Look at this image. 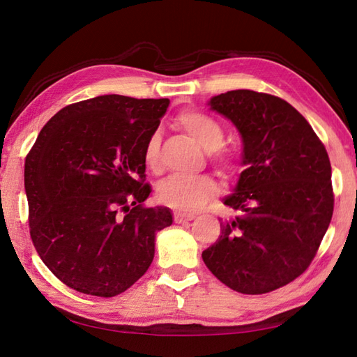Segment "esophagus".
Masks as SVG:
<instances>
[{
  "instance_id": "1",
  "label": "esophagus",
  "mask_w": 357,
  "mask_h": 357,
  "mask_svg": "<svg viewBox=\"0 0 357 357\" xmlns=\"http://www.w3.org/2000/svg\"><path fill=\"white\" fill-rule=\"evenodd\" d=\"M195 216L193 215H185V213H174L173 215V221L176 224H183V222H187V221H193Z\"/></svg>"
}]
</instances>
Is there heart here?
<instances>
[{
	"label": "heart",
	"instance_id": "heart-1",
	"mask_svg": "<svg viewBox=\"0 0 357 357\" xmlns=\"http://www.w3.org/2000/svg\"><path fill=\"white\" fill-rule=\"evenodd\" d=\"M173 127L198 142L210 151V161L225 176H233L238 172L241 159L233 150L224 147L225 128L213 116L196 109H184L173 118ZM144 164L151 173L161 172V136L151 133L142 151ZM218 193V185L213 178L196 176L183 178L172 176L165 179L158 188V201L174 210L196 211L213 199Z\"/></svg>",
	"mask_w": 357,
	"mask_h": 357
}]
</instances>
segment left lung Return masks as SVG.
I'll return each mask as SVG.
<instances>
[{"label": "left lung", "instance_id": "1", "mask_svg": "<svg viewBox=\"0 0 357 357\" xmlns=\"http://www.w3.org/2000/svg\"><path fill=\"white\" fill-rule=\"evenodd\" d=\"M208 104L238 127L248 167L224 201L238 216L221 222L202 259L231 290L270 293L299 278L319 250L335 208L330 158L282 98L241 89Z\"/></svg>", "mask_w": 357, "mask_h": 357}]
</instances>
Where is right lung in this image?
Returning a JSON list of instances; mask_svg holds the SVG:
<instances>
[{"label":"right lung","instance_id":"add662e5","mask_svg":"<svg viewBox=\"0 0 357 357\" xmlns=\"http://www.w3.org/2000/svg\"><path fill=\"white\" fill-rule=\"evenodd\" d=\"M170 101L102 95L66 105L26 156L29 230L47 268L79 293L112 298L150 267L169 208L149 207L144 146Z\"/></svg>","mask_w":357,"mask_h":357}]
</instances>
